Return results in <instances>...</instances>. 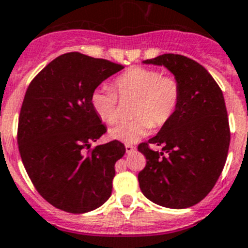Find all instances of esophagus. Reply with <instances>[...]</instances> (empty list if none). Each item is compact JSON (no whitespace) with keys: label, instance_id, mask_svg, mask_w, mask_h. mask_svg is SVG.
<instances>
[{"label":"esophagus","instance_id":"1","mask_svg":"<svg viewBox=\"0 0 248 248\" xmlns=\"http://www.w3.org/2000/svg\"><path fill=\"white\" fill-rule=\"evenodd\" d=\"M136 151V147L132 145H126V154H132Z\"/></svg>","mask_w":248,"mask_h":248}]
</instances>
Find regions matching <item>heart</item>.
<instances>
[{
  "mask_svg": "<svg viewBox=\"0 0 248 248\" xmlns=\"http://www.w3.org/2000/svg\"><path fill=\"white\" fill-rule=\"evenodd\" d=\"M115 88L121 97H136L133 106L135 120L121 122L109 128L112 140L136 143L150 132L151 127H161L175 113L181 97V87L175 77H162L154 68L133 67L115 79ZM91 106L106 124L118 118L117 94L108 87L96 88L91 94Z\"/></svg>",
  "mask_w": 248,
  "mask_h": 248,
  "instance_id": "heart-1",
  "label": "heart"
}]
</instances>
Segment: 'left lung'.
Returning a JSON list of instances; mask_svg holds the SVG:
<instances>
[{
	"label": "left lung",
	"instance_id": "obj_1",
	"mask_svg": "<svg viewBox=\"0 0 248 248\" xmlns=\"http://www.w3.org/2000/svg\"><path fill=\"white\" fill-rule=\"evenodd\" d=\"M163 66L180 83L175 113L148 143H141L146 167L139 173L142 193L167 208L191 207L210 193L227 158L230 127L222 91L201 64L185 56L166 53L142 61Z\"/></svg>",
	"mask_w": 248,
	"mask_h": 248
}]
</instances>
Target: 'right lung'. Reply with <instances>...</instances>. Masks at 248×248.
<instances>
[{
	"mask_svg": "<svg viewBox=\"0 0 248 248\" xmlns=\"http://www.w3.org/2000/svg\"><path fill=\"white\" fill-rule=\"evenodd\" d=\"M124 68L107 60L70 52L49 62L25 94L18 118V150L27 175L47 202L66 212L85 214L112 192L121 142L86 147L106 127L91 106L92 92Z\"/></svg>",
	"mask_w": 248,
	"mask_h": 248,
	"instance_id": "obj_1",
	"label": "right lung"
}]
</instances>
